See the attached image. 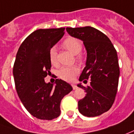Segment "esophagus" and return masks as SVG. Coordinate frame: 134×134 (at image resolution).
<instances>
[{
  "instance_id": "esophagus-1",
  "label": "esophagus",
  "mask_w": 134,
  "mask_h": 134,
  "mask_svg": "<svg viewBox=\"0 0 134 134\" xmlns=\"http://www.w3.org/2000/svg\"><path fill=\"white\" fill-rule=\"evenodd\" d=\"M72 87L73 90H76L77 88V86L76 85H75V84H72Z\"/></svg>"
}]
</instances>
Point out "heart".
<instances>
[{"mask_svg": "<svg viewBox=\"0 0 134 134\" xmlns=\"http://www.w3.org/2000/svg\"><path fill=\"white\" fill-rule=\"evenodd\" d=\"M62 46L67 51L71 52L72 54L76 55V59L77 62L80 63L83 62L84 61V56L80 52L83 48V44L80 40L78 38L70 37L64 40L62 43ZM49 59L52 65L57 66V48L52 47L49 51ZM80 72V68L77 66H72V67H63L58 71V76L62 80L66 81H72L73 80L75 77Z\"/></svg>", "mask_w": 134, "mask_h": 134, "instance_id": "heart-1", "label": "heart"}]
</instances>
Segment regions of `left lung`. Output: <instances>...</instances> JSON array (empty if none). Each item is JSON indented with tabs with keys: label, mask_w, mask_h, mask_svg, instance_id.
<instances>
[{
	"label": "left lung",
	"mask_w": 134,
	"mask_h": 134,
	"mask_svg": "<svg viewBox=\"0 0 134 134\" xmlns=\"http://www.w3.org/2000/svg\"><path fill=\"white\" fill-rule=\"evenodd\" d=\"M67 32L83 41L87 51L86 66L80 81L91 80L89 86H77L86 91V96L78 101V110L83 115L96 117L113 106L118 91L120 68L118 54L106 35L92 27H67Z\"/></svg>",
	"instance_id": "1"
}]
</instances>
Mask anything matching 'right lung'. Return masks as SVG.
<instances>
[{"label": "right lung", "instance_id": "1", "mask_svg": "<svg viewBox=\"0 0 134 134\" xmlns=\"http://www.w3.org/2000/svg\"><path fill=\"white\" fill-rule=\"evenodd\" d=\"M64 27L39 29L20 46L13 67L15 87L21 103L35 118L51 120L60 115L61 101L72 90L69 83L56 79L46 83L51 73L49 51L64 34Z\"/></svg>", "mask_w": 134, "mask_h": 134}]
</instances>
